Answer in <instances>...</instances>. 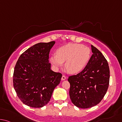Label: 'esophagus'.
<instances>
[{"mask_svg": "<svg viewBox=\"0 0 122 122\" xmlns=\"http://www.w3.org/2000/svg\"><path fill=\"white\" fill-rule=\"evenodd\" d=\"M66 78V76H63L62 77H61V80H65Z\"/></svg>", "mask_w": 122, "mask_h": 122, "instance_id": "1", "label": "esophagus"}]
</instances>
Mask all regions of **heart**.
<instances>
[{
  "label": "heart",
  "mask_w": 122,
  "mask_h": 122,
  "mask_svg": "<svg viewBox=\"0 0 122 122\" xmlns=\"http://www.w3.org/2000/svg\"><path fill=\"white\" fill-rule=\"evenodd\" d=\"M57 55L50 57V61L56 69L63 66L71 74L81 72L88 64L91 57V50L82 44L69 43L61 47L57 50Z\"/></svg>",
  "instance_id": "obj_1"
}]
</instances>
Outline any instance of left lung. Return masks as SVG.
<instances>
[{
	"mask_svg": "<svg viewBox=\"0 0 122 122\" xmlns=\"http://www.w3.org/2000/svg\"><path fill=\"white\" fill-rule=\"evenodd\" d=\"M92 55L85 69L76 75L70 76V97L78 108L86 109L99 104L109 86L110 71L105 57L91 45Z\"/></svg>",
	"mask_w": 122,
	"mask_h": 122,
	"instance_id": "8db88e82",
	"label": "left lung"
}]
</instances>
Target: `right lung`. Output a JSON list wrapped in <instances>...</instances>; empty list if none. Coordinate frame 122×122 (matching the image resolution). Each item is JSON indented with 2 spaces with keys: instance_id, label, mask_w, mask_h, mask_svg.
Returning <instances> with one entry per match:
<instances>
[{
  "instance_id": "1",
  "label": "right lung",
  "mask_w": 122,
  "mask_h": 122,
  "mask_svg": "<svg viewBox=\"0 0 122 122\" xmlns=\"http://www.w3.org/2000/svg\"><path fill=\"white\" fill-rule=\"evenodd\" d=\"M55 41L38 43L25 50L17 61L13 73V86L23 103L33 108L48 104L58 85L61 73L51 70L49 55Z\"/></svg>"
}]
</instances>
